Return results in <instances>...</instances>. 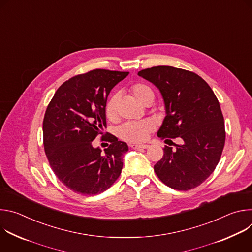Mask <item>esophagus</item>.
I'll list each match as a JSON object with an SVG mask.
<instances>
[{
    "label": "esophagus",
    "mask_w": 252,
    "mask_h": 252,
    "mask_svg": "<svg viewBox=\"0 0 252 252\" xmlns=\"http://www.w3.org/2000/svg\"><path fill=\"white\" fill-rule=\"evenodd\" d=\"M150 146L148 145H130V148L133 150H145L148 149Z\"/></svg>",
    "instance_id": "1"
}]
</instances>
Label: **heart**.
<instances>
[{
    "label": "heart",
    "mask_w": 252,
    "mask_h": 252,
    "mask_svg": "<svg viewBox=\"0 0 252 252\" xmlns=\"http://www.w3.org/2000/svg\"><path fill=\"white\" fill-rule=\"evenodd\" d=\"M129 93L131 95L141 104L147 105L149 102H153L155 94L153 89L146 83H134L129 87ZM119 96L113 94L105 104V116L110 121H116L118 118L117 107H118ZM156 128V124L152 120H143L140 122H127L122 125L118 129L119 136L132 143H139L145 141L149 134Z\"/></svg>",
    "instance_id": "heart-1"
}]
</instances>
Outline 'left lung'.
Segmentation results:
<instances>
[{
    "instance_id": "1",
    "label": "left lung",
    "mask_w": 252,
    "mask_h": 252,
    "mask_svg": "<svg viewBox=\"0 0 252 252\" xmlns=\"http://www.w3.org/2000/svg\"><path fill=\"white\" fill-rule=\"evenodd\" d=\"M138 76L156 85L164 99L166 116L158 137L181 139L174 149L163 148V157L154 167L157 175L173 189H195L213 172L224 148L218 97L202 78L184 68L158 65L139 70Z\"/></svg>"
}]
</instances>
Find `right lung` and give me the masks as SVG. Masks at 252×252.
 <instances>
[{"instance_id":"add662e5","label":"right lung","mask_w":252,"mask_h":252,"mask_svg":"<svg viewBox=\"0 0 252 252\" xmlns=\"http://www.w3.org/2000/svg\"><path fill=\"white\" fill-rule=\"evenodd\" d=\"M128 71L95 68L65 81L55 93L44 117V148L49 163L67 189L94 195L110 189L123 168L126 142L101 131L111 90ZM109 141L105 154L92 148L98 134Z\"/></svg>"}]
</instances>
